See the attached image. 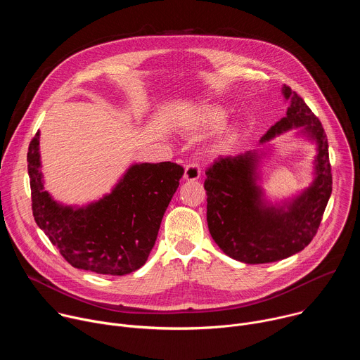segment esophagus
Here are the masks:
<instances>
[{"label":"esophagus","instance_id":"1","mask_svg":"<svg viewBox=\"0 0 360 360\" xmlns=\"http://www.w3.org/2000/svg\"><path fill=\"white\" fill-rule=\"evenodd\" d=\"M199 176H200V168L198 164L191 162L185 167V172H184L185 181H196V179H199Z\"/></svg>","mask_w":360,"mask_h":360}]
</instances>
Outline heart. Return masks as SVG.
Here are the masks:
<instances>
[{"label":"heart","mask_w":360,"mask_h":360,"mask_svg":"<svg viewBox=\"0 0 360 360\" xmlns=\"http://www.w3.org/2000/svg\"><path fill=\"white\" fill-rule=\"evenodd\" d=\"M226 117L228 115L225 110H222L221 107L202 105L195 111L189 124V129L196 134L215 131L225 124ZM235 136H236V131L233 128H228L221 135V143L228 145L235 139Z\"/></svg>","instance_id":"b5f03b06"}]
</instances>
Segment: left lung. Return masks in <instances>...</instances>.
Returning a JSON list of instances; mask_svg holds the SVG:
<instances>
[{
	"label": "left lung",
	"mask_w": 360,
	"mask_h": 360,
	"mask_svg": "<svg viewBox=\"0 0 360 360\" xmlns=\"http://www.w3.org/2000/svg\"><path fill=\"white\" fill-rule=\"evenodd\" d=\"M282 95L289 102L286 117L272 125L259 143L290 129L314 143L316 155L309 186L272 202L262 186L261 167L268 155L262 149L219 157L205 172L211 236L224 253L243 264L276 262L309 245L332 193L329 145L322 124L289 86H282Z\"/></svg>",
	"instance_id": "left-lung-1"
}]
</instances>
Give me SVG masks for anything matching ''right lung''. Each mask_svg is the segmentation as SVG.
<instances>
[{
    "instance_id": "obj_1",
    "label": "right lung",
    "mask_w": 360,
    "mask_h": 360,
    "mask_svg": "<svg viewBox=\"0 0 360 360\" xmlns=\"http://www.w3.org/2000/svg\"><path fill=\"white\" fill-rule=\"evenodd\" d=\"M27 161L39 229L74 268L112 276L128 275L146 262L184 174L174 162L132 164L110 193L79 207L58 202L44 189L39 131Z\"/></svg>"
}]
</instances>
